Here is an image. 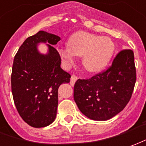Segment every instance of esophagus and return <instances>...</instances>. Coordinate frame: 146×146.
I'll list each match as a JSON object with an SVG mask.
<instances>
[{"label":"esophagus","instance_id":"1","mask_svg":"<svg viewBox=\"0 0 146 146\" xmlns=\"http://www.w3.org/2000/svg\"><path fill=\"white\" fill-rule=\"evenodd\" d=\"M78 77L75 75V74H72V77H71V81H70V84L72 85V86H74V83H75V82L77 81Z\"/></svg>","mask_w":146,"mask_h":146}]
</instances>
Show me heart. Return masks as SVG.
Wrapping results in <instances>:
<instances>
[{"mask_svg": "<svg viewBox=\"0 0 146 146\" xmlns=\"http://www.w3.org/2000/svg\"><path fill=\"white\" fill-rule=\"evenodd\" d=\"M69 48L60 49V56L69 63L74 56L82 57V64L90 72H98L106 68L114 53L115 45L109 37L86 32H77L68 41Z\"/></svg>", "mask_w": 146, "mask_h": 146, "instance_id": "obj_1", "label": "heart"}]
</instances>
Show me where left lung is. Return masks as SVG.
Masks as SVG:
<instances>
[{
  "mask_svg": "<svg viewBox=\"0 0 146 146\" xmlns=\"http://www.w3.org/2000/svg\"><path fill=\"white\" fill-rule=\"evenodd\" d=\"M135 82L134 53L123 50L106 71L89 79H78L74 86V100L87 117L107 121L126 107Z\"/></svg>",
  "mask_w": 146,
  "mask_h": 146,
  "instance_id": "left-lung-1",
  "label": "left lung"
}]
</instances>
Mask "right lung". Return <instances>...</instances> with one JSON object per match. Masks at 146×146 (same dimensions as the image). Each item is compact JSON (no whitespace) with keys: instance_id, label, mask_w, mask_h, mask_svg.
<instances>
[{"instance_id":"add662e5","label":"right lung","mask_w":146,"mask_h":146,"mask_svg":"<svg viewBox=\"0 0 146 146\" xmlns=\"http://www.w3.org/2000/svg\"><path fill=\"white\" fill-rule=\"evenodd\" d=\"M60 38L39 31L25 39L15 56L11 92L19 115L29 125L43 127L57 115L58 88L68 83L71 74L60 68V56L54 47ZM39 42L48 43V53L40 54Z\"/></svg>"}]
</instances>
